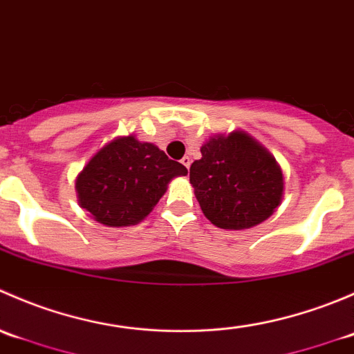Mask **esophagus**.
I'll list each match as a JSON object with an SVG mask.
<instances>
[{
    "instance_id": "1",
    "label": "esophagus",
    "mask_w": 354,
    "mask_h": 354,
    "mask_svg": "<svg viewBox=\"0 0 354 354\" xmlns=\"http://www.w3.org/2000/svg\"><path fill=\"white\" fill-rule=\"evenodd\" d=\"M181 164H183V166L188 169V167H190V164H192V159L188 156H185L183 159H181Z\"/></svg>"
}]
</instances>
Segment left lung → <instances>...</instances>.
I'll return each instance as SVG.
<instances>
[{
	"label": "left lung",
	"mask_w": 354,
	"mask_h": 354,
	"mask_svg": "<svg viewBox=\"0 0 354 354\" xmlns=\"http://www.w3.org/2000/svg\"><path fill=\"white\" fill-rule=\"evenodd\" d=\"M190 167L202 212L223 230H245L266 221L283 198L276 159L243 131L210 138Z\"/></svg>",
	"instance_id": "1"
}]
</instances>
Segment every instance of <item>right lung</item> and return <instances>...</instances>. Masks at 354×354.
I'll use <instances>...</instances> for the list:
<instances>
[{
	"mask_svg": "<svg viewBox=\"0 0 354 354\" xmlns=\"http://www.w3.org/2000/svg\"><path fill=\"white\" fill-rule=\"evenodd\" d=\"M183 164L156 145L121 137L101 149L77 176L78 202L104 226H130L151 214Z\"/></svg>",
	"mask_w": 354,
	"mask_h": 354,
	"instance_id": "right-lung-1",
	"label": "right lung"
}]
</instances>
